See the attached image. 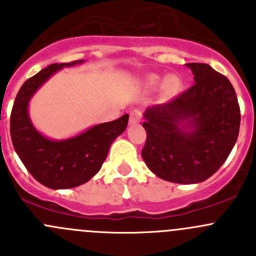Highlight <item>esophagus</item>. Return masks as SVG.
<instances>
[{
	"label": "esophagus",
	"instance_id": "obj_1",
	"mask_svg": "<svg viewBox=\"0 0 256 256\" xmlns=\"http://www.w3.org/2000/svg\"><path fill=\"white\" fill-rule=\"evenodd\" d=\"M141 118H142V110L138 109V108H136V109H132L130 112V118H128V121H130V124H138V121L141 120Z\"/></svg>",
	"mask_w": 256,
	"mask_h": 256
}]
</instances>
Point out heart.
<instances>
[{"instance_id":"obj_1","label":"heart","mask_w":256,"mask_h":256,"mask_svg":"<svg viewBox=\"0 0 256 256\" xmlns=\"http://www.w3.org/2000/svg\"><path fill=\"white\" fill-rule=\"evenodd\" d=\"M150 82H151L152 85H156L157 82H158V78H157V76H151V78H150ZM178 85H180V80H178V78H176V76H171L166 82V92H174L178 88Z\"/></svg>"}]
</instances>
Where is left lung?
<instances>
[{"label":"left lung","mask_w":256,"mask_h":256,"mask_svg":"<svg viewBox=\"0 0 256 256\" xmlns=\"http://www.w3.org/2000/svg\"><path fill=\"white\" fill-rule=\"evenodd\" d=\"M194 84L174 100L144 112L141 154L156 176L174 183H200L228 158L239 135L240 108L233 85L204 63H188ZM184 120L186 128L180 125Z\"/></svg>","instance_id":"1"}]
</instances>
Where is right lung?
Wrapping results in <instances>:
<instances>
[{
  "instance_id": "1",
  "label": "right lung",
  "mask_w": 256,
  "mask_h": 256,
  "mask_svg": "<svg viewBox=\"0 0 256 256\" xmlns=\"http://www.w3.org/2000/svg\"><path fill=\"white\" fill-rule=\"evenodd\" d=\"M82 60L50 64L27 79L17 92L10 131L20 161L40 183L52 190H66L88 182L102 168L112 141L125 131L128 115L100 124L66 141H50L36 131L28 118L30 98L54 72Z\"/></svg>"
}]
</instances>
